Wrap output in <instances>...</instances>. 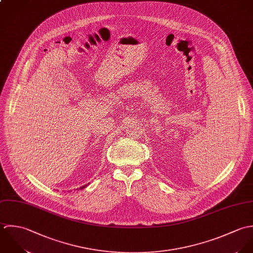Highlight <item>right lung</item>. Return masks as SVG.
<instances>
[{"label": "right lung", "mask_w": 253, "mask_h": 253, "mask_svg": "<svg viewBox=\"0 0 253 253\" xmlns=\"http://www.w3.org/2000/svg\"><path fill=\"white\" fill-rule=\"evenodd\" d=\"M85 187H87V185H85V186H83V187H81V188H80V189H81V190H82V189H84V188H85Z\"/></svg>", "instance_id": "add662e5"}]
</instances>
